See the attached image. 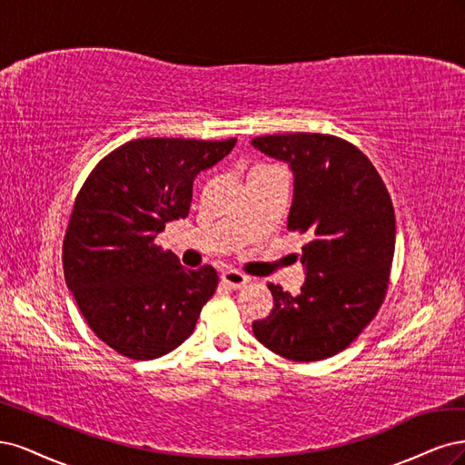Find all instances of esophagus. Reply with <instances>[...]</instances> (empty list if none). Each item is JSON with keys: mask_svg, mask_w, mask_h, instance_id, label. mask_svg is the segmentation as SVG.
<instances>
[{"mask_svg": "<svg viewBox=\"0 0 465 465\" xmlns=\"http://www.w3.org/2000/svg\"><path fill=\"white\" fill-rule=\"evenodd\" d=\"M220 280H222L223 286H228L232 290H242V288L247 286L251 278L243 272H239V271H226V272H222Z\"/></svg>", "mask_w": 465, "mask_h": 465, "instance_id": "obj_1", "label": "esophagus"}]
</instances>
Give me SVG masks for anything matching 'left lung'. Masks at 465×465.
Here are the masks:
<instances>
[{"instance_id":"8db88e82","label":"left lung","mask_w":465,"mask_h":465,"mask_svg":"<svg viewBox=\"0 0 465 465\" xmlns=\"http://www.w3.org/2000/svg\"><path fill=\"white\" fill-rule=\"evenodd\" d=\"M252 146L292 166L288 230L312 237L302 249V293L268 283L274 307L252 332L292 361H321L346 350L384 302L396 245L391 193L372 162L336 134H264Z\"/></svg>"}]
</instances>
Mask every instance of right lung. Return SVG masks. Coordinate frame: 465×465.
<instances>
[{
    "mask_svg": "<svg viewBox=\"0 0 465 465\" xmlns=\"http://www.w3.org/2000/svg\"><path fill=\"white\" fill-rule=\"evenodd\" d=\"M235 141H129L96 163L74 197L65 282L91 331L119 355L148 361L175 350L214 295L211 264L189 271L154 239L189 214L193 179Z\"/></svg>",
    "mask_w": 465,
    "mask_h": 465,
    "instance_id": "add662e5",
    "label": "right lung"
}]
</instances>
